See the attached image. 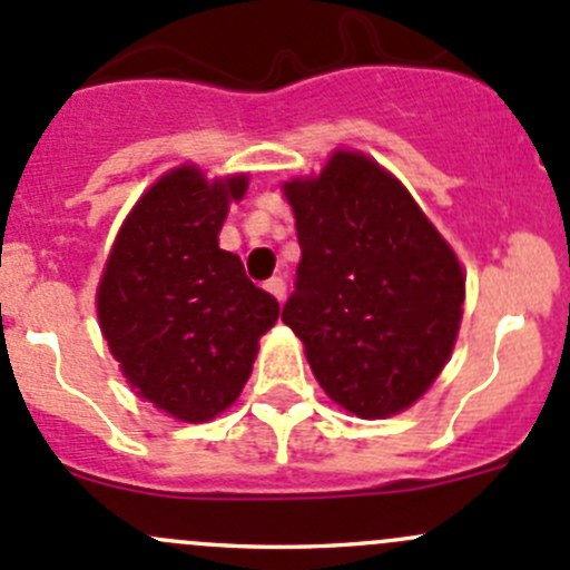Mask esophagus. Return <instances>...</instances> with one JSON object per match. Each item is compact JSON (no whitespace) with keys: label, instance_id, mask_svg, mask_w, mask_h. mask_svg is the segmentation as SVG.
<instances>
[{"label":"esophagus","instance_id":"34e87169","mask_svg":"<svg viewBox=\"0 0 570 570\" xmlns=\"http://www.w3.org/2000/svg\"><path fill=\"white\" fill-rule=\"evenodd\" d=\"M264 289H267L269 295L275 297V301L284 303V297H286V284H284V278H269L267 284H264Z\"/></svg>","mask_w":570,"mask_h":570}]
</instances>
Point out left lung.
<instances>
[{
  "mask_svg": "<svg viewBox=\"0 0 570 570\" xmlns=\"http://www.w3.org/2000/svg\"><path fill=\"white\" fill-rule=\"evenodd\" d=\"M301 243L281 320L338 407L386 419L416 405L455 350L465 273L405 184L336 148L320 174L281 184Z\"/></svg>",
  "mask_w": 570,
  "mask_h": 570,
  "instance_id": "1",
  "label": "left lung"
}]
</instances>
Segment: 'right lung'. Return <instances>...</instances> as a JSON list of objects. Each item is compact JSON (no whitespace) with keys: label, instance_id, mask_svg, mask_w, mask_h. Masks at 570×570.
I'll return each instance as SVG.
<instances>
[{"label":"right lung","instance_id":"1","mask_svg":"<svg viewBox=\"0 0 570 570\" xmlns=\"http://www.w3.org/2000/svg\"><path fill=\"white\" fill-rule=\"evenodd\" d=\"M248 174L206 178L193 163L163 174L137 198L96 286L101 336L140 400L187 424L212 422L248 383L258 338L278 301L245 278L220 248Z\"/></svg>","mask_w":570,"mask_h":570}]
</instances>
